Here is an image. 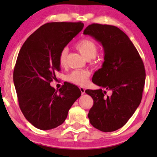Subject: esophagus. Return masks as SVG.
I'll return each instance as SVG.
<instances>
[{
    "label": "esophagus",
    "instance_id": "1",
    "mask_svg": "<svg viewBox=\"0 0 157 157\" xmlns=\"http://www.w3.org/2000/svg\"><path fill=\"white\" fill-rule=\"evenodd\" d=\"M79 89H80V91H81V93H82V94L83 95V94H84V93H85V89H84V87H79Z\"/></svg>",
    "mask_w": 157,
    "mask_h": 157
}]
</instances>
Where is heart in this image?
I'll use <instances>...</instances> for the list:
<instances>
[{
	"instance_id": "b5f03b06",
	"label": "heart",
	"mask_w": 157,
	"mask_h": 157,
	"mask_svg": "<svg viewBox=\"0 0 157 157\" xmlns=\"http://www.w3.org/2000/svg\"><path fill=\"white\" fill-rule=\"evenodd\" d=\"M76 49L81 53L86 60L95 58L98 52V46L94 41L90 39H83L75 45ZM68 55V48H64L60 52L59 63L61 66H64L66 63V57ZM91 73L88 70H75L66 76V79L74 84L83 86L87 83Z\"/></svg>"
}]
</instances>
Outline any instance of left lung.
Returning a JSON list of instances; mask_svg holds the SVG:
<instances>
[{
    "instance_id": "left-lung-1",
    "label": "left lung",
    "mask_w": 157,
    "mask_h": 157,
    "mask_svg": "<svg viewBox=\"0 0 157 157\" xmlns=\"http://www.w3.org/2000/svg\"><path fill=\"white\" fill-rule=\"evenodd\" d=\"M84 34L100 42L105 52V62L92 81L111 92L105 96L107 91L102 89L85 91L94 100L89 122L102 132L116 131L127 123L140 105L145 82L144 63L129 37L116 26L92 23Z\"/></svg>"
}]
</instances>
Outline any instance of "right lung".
<instances>
[{"label": "right lung", "instance_id": "add662e5", "mask_svg": "<svg viewBox=\"0 0 157 157\" xmlns=\"http://www.w3.org/2000/svg\"><path fill=\"white\" fill-rule=\"evenodd\" d=\"M82 22L48 23L28 37L21 47L13 79L18 105L25 118L36 128L51 129L62 124L81 95L75 85L50 86L61 70L60 52L82 29Z\"/></svg>", "mask_w": 157, "mask_h": 157}]
</instances>
